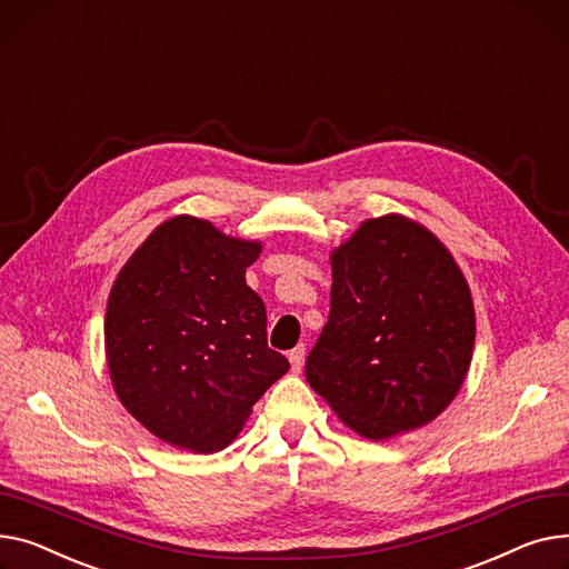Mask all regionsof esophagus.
I'll list each match as a JSON object with an SVG mask.
<instances>
[{
  "mask_svg": "<svg viewBox=\"0 0 569 569\" xmlns=\"http://www.w3.org/2000/svg\"><path fill=\"white\" fill-rule=\"evenodd\" d=\"M303 360H306V347L298 345L296 349L289 351V362H291V370L293 372H300V367H303Z\"/></svg>",
  "mask_w": 569,
  "mask_h": 569,
  "instance_id": "1",
  "label": "esophagus"
}]
</instances>
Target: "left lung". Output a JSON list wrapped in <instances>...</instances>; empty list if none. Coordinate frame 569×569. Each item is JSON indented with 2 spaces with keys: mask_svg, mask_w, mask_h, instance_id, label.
I'll list each match as a JSON object with an SVG mask.
<instances>
[{
  "mask_svg": "<svg viewBox=\"0 0 569 569\" xmlns=\"http://www.w3.org/2000/svg\"><path fill=\"white\" fill-rule=\"evenodd\" d=\"M330 315L306 379L360 437L386 441L439 418L469 375L471 287L433 233L399 213L362 220L330 252Z\"/></svg>",
  "mask_w": 569,
  "mask_h": 569,
  "instance_id": "1",
  "label": "left lung"
}]
</instances>
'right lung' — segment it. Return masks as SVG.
Returning <instances> with one entry per match:
<instances>
[{"label":"right lung","mask_w":569,"mask_h":569,"mask_svg":"<svg viewBox=\"0 0 569 569\" xmlns=\"http://www.w3.org/2000/svg\"><path fill=\"white\" fill-rule=\"evenodd\" d=\"M261 241L174 216L119 271L106 312V358L119 402L156 439L218 452L289 360L266 345L263 300L246 284Z\"/></svg>","instance_id":"obj_1"}]
</instances>
